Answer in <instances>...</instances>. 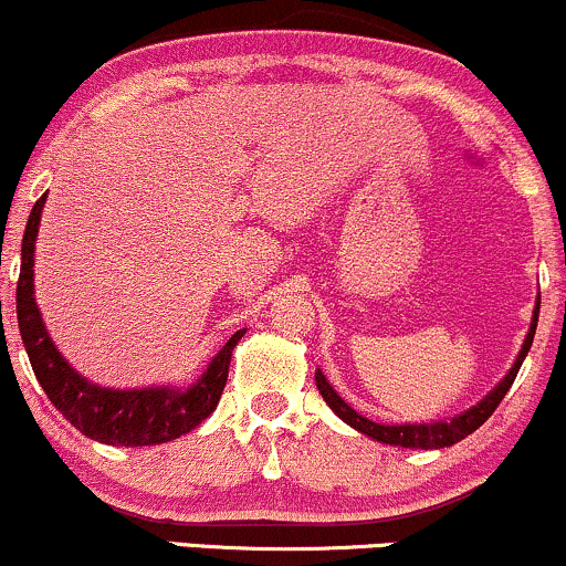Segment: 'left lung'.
<instances>
[{
	"label": "left lung",
	"instance_id": "obj_1",
	"mask_svg": "<svg viewBox=\"0 0 566 566\" xmlns=\"http://www.w3.org/2000/svg\"><path fill=\"white\" fill-rule=\"evenodd\" d=\"M537 314H541V292H537L535 311H532V324L527 329V337H524V343H522V350L516 354V361H513L509 373L503 375V380H500L482 401H476V405L465 409V412L454 415V418L431 420V423H394V426L375 423V420H369V418H365V415L356 412V409L350 407L333 386H329V380L324 378L322 369H316V375H314L316 388H319L322 399L327 401L329 409H333L343 423L356 428V431L365 433V437H369V439L380 441V444L405 447V450H441V447H452V444H458V441H463L469 433L476 431V428L482 426L492 412H495L500 401H503V396L509 394L513 380H516L518 369H522L524 356H527L532 348V337H535V329H537Z\"/></svg>",
	"mask_w": 566,
	"mask_h": 566
}]
</instances>
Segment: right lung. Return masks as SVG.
<instances>
[{"instance_id":"obj_1","label":"right lung","mask_w":566,"mask_h":566,"mask_svg":"<svg viewBox=\"0 0 566 566\" xmlns=\"http://www.w3.org/2000/svg\"><path fill=\"white\" fill-rule=\"evenodd\" d=\"M48 193L31 207L23 231L21 276H18V327L31 369L48 399L71 426L84 437L112 447H151L165 444L193 431L201 420L216 412L220 394L229 380L231 354L247 329L229 337L191 386H148V388H108L87 380L69 365L57 350L42 322L34 297V250L39 220Z\"/></svg>"}]
</instances>
